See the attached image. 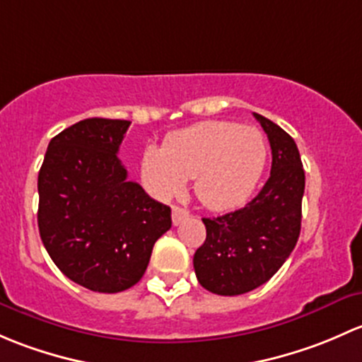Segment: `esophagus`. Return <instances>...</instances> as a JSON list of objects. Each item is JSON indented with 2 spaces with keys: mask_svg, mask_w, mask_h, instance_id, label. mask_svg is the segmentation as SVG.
Here are the masks:
<instances>
[{
  "mask_svg": "<svg viewBox=\"0 0 362 362\" xmlns=\"http://www.w3.org/2000/svg\"><path fill=\"white\" fill-rule=\"evenodd\" d=\"M188 216H189V212L186 211V209H182L180 206L173 207V223H174V225H180V223L185 221Z\"/></svg>",
  "mask_w": 362,
  "mask_h": 362,
  "instance_id": "esophagus-1",
  "label": "esophagus"
}]
</instances>
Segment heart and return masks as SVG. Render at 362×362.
<instances>
[{
	"label": "heart",
	"instance_id": "obj_1",
	"mask_svg": "<svg viewBox=\"0 0 362 362\" xmlns=\"http://www.w3.org/2000/svg\"><path fill=\"white\" fill-rule=\"evenodd\" d=\"M263 134L232 122H202L146 146L141 177L156 199L182 193L186 180L200 202L212 211H230L247 202L267 165Z\"/></svg>",
	"mask_w": 362,
	"mask_h": 362
}]
</instances>
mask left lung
Instances as JSON below:
<instances>
[{"label": "left lung", "instance_id": "obj_1", "mask_svg": "<svg viewBox=\"0 0 362 362\" xmlns=\"http://www.w3.org/2000/svg\"><path fill=\"white\" fill-rule=\"evenodd\" d=\"M252 115L270 141V177L245 207L202 219L207 237L193 256L200 286L221 296L249 293L274 277L301 230L305 170L296 143L277 124Z\"/></svg>", "mask_w": 362, "mask_h": 362}]
</instances>
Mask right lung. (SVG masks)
Segmentation results:
<instances>
[{"label":"right lung","mask_w":362,"mask_h":362,"mask_svg":"<svg viewBox=\"0 0 362 362\" xmlns=\"http://www.w3.org/2000/svg\"><path fill=\"white\" fill-rule=\"evenodd\" d=\"M129 120L87 118L48 143L38 174L40 237L59 270L98 293L141 281L173 225L170 207L127 180L118 150Z\"/></svg>","instance_id":"1"}]
</instances>
